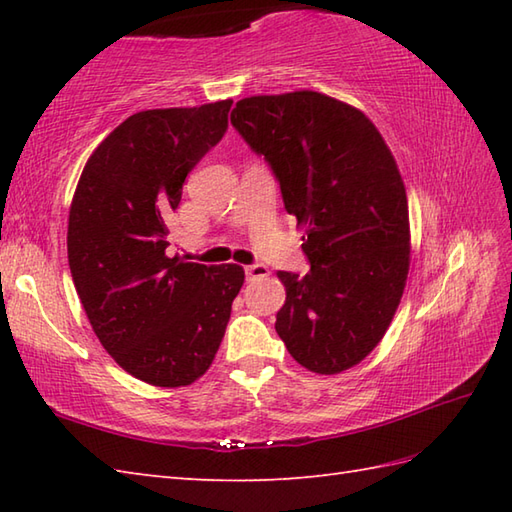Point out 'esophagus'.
<instances>
[{
    "label": "esophagus",
    "mask_w": 512,
    "mask_h": 512,
    "mask_svg": "<svg viewBox=\"0 0 512 512\" xmlns=\"http://www.w3.org/2000/svg\"><path fill=\"white\" fill-rule=\"evenodd\" d=\"M270 275L268 266L264 264H253V266H246V279L248 281H257V279H266Z\"/></svg>",
    "instance_id": "esophagus-1"
}]
</instances>
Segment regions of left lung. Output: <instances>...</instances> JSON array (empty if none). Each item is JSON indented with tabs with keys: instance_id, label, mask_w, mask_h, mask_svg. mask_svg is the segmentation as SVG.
I'll list each match as a JSON object with an SVG mask.
<instances>
[{
	"instance_id": "obj_1",
	"label": "left lung",
	"mask_w": 512,
	"mask_h": 512,
	"mask_svg": "<svg viewBox=\"0 0 512 512\" xmlns=\"http://www.w3.org/2000/svg\"><path fill=\"white\" fill-rule=\"evenodd\" d=\"M231 123L306 231L310 273H277L286 303L275 330L299 365L341 374L380 343L405 292L411 231L396 158L361 110L312 90L248 96Z\"/></svg>"
}]
</instances>
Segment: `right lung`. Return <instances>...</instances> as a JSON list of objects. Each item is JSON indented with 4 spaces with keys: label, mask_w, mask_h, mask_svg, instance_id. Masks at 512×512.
<instances>
[{
    "label": "right lung",
    "mask_w": 512,
    "mask_h": 512,
    "mask_svg": "<svg viewBox=\"0 0 512 512\" xmlns=\"http://www.w3.org/2000/svg\"><path fill=\"white\" fill-rule=\"evenodd\" d=\"M233 101L132 114L92 151L68 217V262L105 352L156 387L195 383L244 284L237 264L167 255L182 182L222 140Z\"/></svg>",
    "instance_id": "obj_1"
}]
</instances>
